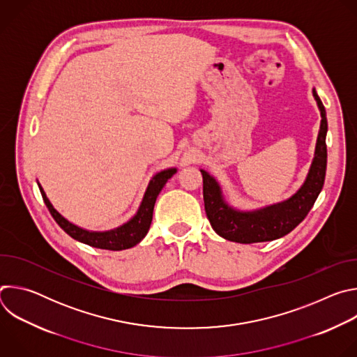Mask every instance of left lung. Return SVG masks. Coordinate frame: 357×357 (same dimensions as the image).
I'll return each instance as SVG.
<instances>
[{
  "mask_svg": "<svg viewBox=\"0 0 357 357\" xmlns=\"http://www.w3.org/2000/svg\"><path fill=\"white\" fill-rule=\"evenodd\" d=\"M312 91L322 117L315 157L303 185L288 200L252 212L236 211L225 202L216 179L206 171L200 169L203 176V200H205L206 216L213 230L223 238L244 244L271 241L294 230L312 209L325 182L328 161L326 112L315 89Z\"/></svg>",
  "mask_w": 357,
  "mask_h": 357,
  "instance_id": "left-lung-1",
  "label": "left lung"
}]
</instances>
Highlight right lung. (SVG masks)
Returning a JSON list of instances; mask_svg holds the SVG:
<instances>
[{"instance_id": "1", "label": "right lung", "mask_w": 357, "mask_h": 357, "mask_svg": "<svg viewBox=\"0 0 357 357\" xmlns=\"http://www.w3.org/2000/svg\"><path fill=\"white\" fill-rule=\"evenodd\" d=\"M176 172V168H169L165 171L158 172L154 178L151 179L144 199L141 202V206L137 212V215L127 222L126 225L109 230V231H89L84 229H80L77 226H75L73 223L68 222L54 206L52 203L49 202V199L46 197L42 186L38 183L40 195L43 197L45 205L47 208V211L52 215V218L55 219V222L75 240L89 244L91 247L96 248H103V250H113V251H119V250H126V248H131L134 245H137L148 233V229L151 226L152 222V212H154V205L157 196L160 195V192L162 190V188L165 186V183L168 182L169 178H172V175Z\"/></svg>"}]
</instances>
